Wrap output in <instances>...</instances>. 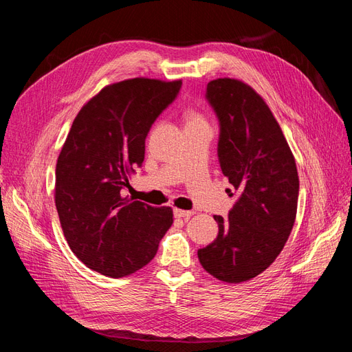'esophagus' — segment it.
Here are the masks:
<instances>
[{
    "instance_id": "1",
    "label": "esophagus",
    "mask_w": 352,
    "mask_h": 352,
    "mask_svg": "<svg viewBox=\"0 0 352 352\" xmlns=\"http://www.w3.org/2000/svg\"><path fill=\"white\" fill-rule=\"evenodd\" d=\"M194 214V211H186V210H180V208H175V216L180 217V219H189L190 216Z\"/></svg>"
}]
</instances>
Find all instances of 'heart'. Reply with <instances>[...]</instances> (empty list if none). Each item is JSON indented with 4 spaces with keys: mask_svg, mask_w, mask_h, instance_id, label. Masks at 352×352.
Masks as SVG:
<instances>
[{
    "mask_svg": "<svg viewBox=\"0 0 352 352\" xmlns=\"http://www.w3.org/2000/svg\"><path fill=\"white\" fill-rule=\"evenodd\" d=\"M186 119H188V123H190V122H206L204 117H202V114L195 113V111H188Z\"/></svg>",
    "mask_w": 352,
    "mask_h": 352,
    "instance_id": "obj_1",
    "label": "heart"
}]
</instances>
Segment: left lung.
Returning <instances> with one entry per match:
<instances>
[{"mask_svg": "<svg viewBox=\"0 0 352 352\" xmlns=\"http://www.w3.org/2000/svg\"><path fill=\"white\" fill-rule=\"evenodd\" d=\"M207 100L220 120L221 172L238 201L226 219L214 216L219 235L198 250V258L216 279L241 283L270 267L283 250L296 217L300 179L278 120L248 83L214 79Z\"/></svg>", "mask_w": 352, "mask_h": 352, "instance_id": "obj_1", "label": "left lung"}]
</instances>
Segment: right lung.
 <instances>
[{"mask_svg": "<svg viewBox=\"0 0 352 352\" xmlns=\"http://www.w3.org/2000/svg\"><path fill=\"white\" fill-rule=\"evenodd\" d=\"M180 85L150 78L107 85L74 117L61 148L54 201L63 233L87 267L109 278H126L150 263L173 223L172 207H151L122 190Z\"/></svg>", "mask_w": 352, "mask_h": 352, "instance_id": "add662e5", "label": "right lung"}]
</instances>
